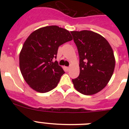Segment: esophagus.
Returning a JSON list of instances; mask_svg holds the SVG:
<instances>
[{
    "instance_id": "34e87169",
    "label": "esophagus",
    "mask_w": 129,
    "mask_h": 129,
    "mask_svg": "<svg viewBox=\"0 0 129 129\" xmlns=\"http://www.w3.org/2000/svg\"><path fill=\"white\" fill-rule=\"evenodd\" d=\"M65 69L67 71H68V70H69V69H70V67H65Z\"/></svg>"
}]
</instances>
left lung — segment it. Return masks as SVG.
Listing matches in <instances>:
<instances>
[{
  "instance_id": "1",
  "label": "left lung",
  "mask_w": 129,
  "mask_h": 129,
  "mask_svg": "<svg viewBox=\"0 0 129 129\" xmlns=\"http://www.w3.org/2000/svg\"><path fill=\"white\" fill-rule=\"evenodd\" d=\"M79 56L80 73L72 79L75 88L84 95L95 94L110 81L115 67L114 52L107 40L88 30L70 31Z\"/></svg>"
}]
</instances>
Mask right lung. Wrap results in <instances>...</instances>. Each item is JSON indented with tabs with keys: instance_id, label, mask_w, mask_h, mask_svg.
Returning <instances> with one entry per match:
<instances>
[{
	"instance_id": "obj_1",
	"label": "right lung",
	"mask_w": 129,
	"mask_h": 129,
	"mask_svg": "<svg viewBox=\"0 0 129 129\" xmlns=\"http://www.w3.org/2000/svg\"><path fill=\"white\" fill-rule=\"evenodd\" d=\"M72 40L70 33L57 26L41 28L29 35L19 55V66L32 89L45 93L56 87L64 72L53 60L59 46Z\"/></svg>"
}]
</instances>
